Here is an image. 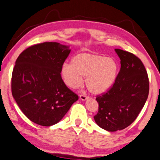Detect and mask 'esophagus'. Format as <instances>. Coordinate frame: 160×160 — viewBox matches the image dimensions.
I'll use <instances>...</instances> for the list:
<instances>
[{"label":"esophagus","mask_w":160,"mask_h":160,"mask_svg":"<svg viewBox=\"0 0 160 160\" xmlns=\"http://www.w3.org/2000/svg\"><path fill=\"white\" fill-rule=\"evenodd\" d=\"M80 98L81 100L85 101L88 99V97H87L86 94H80Z\"/></svg>","instance_id":"esophagus-1"}]
</instances>
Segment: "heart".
Wrapping results in <instances>:
<instances>
[{"label": "heart", "mask_w": 160, "mask_h": 160, "mask_svg": "<svg viewBox=\"0 0 160 160\" xmlns=\"http://www.w3.org/2000/svg\"><path fill=\"white\" fill-rule=\"evenodd\" d=\"M119 71L117 62L112 58L98 54L80 53L72 58V63L62 66L60 74L67 86L78 88L82 78L89 92L102 94L108 91L116 80Z\"/></svg>", "instance_id": "b5f03b06"}]
</instances>
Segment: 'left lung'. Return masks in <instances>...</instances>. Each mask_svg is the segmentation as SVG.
<instances>
[{"label":"left lung","instance_id":"8db88e82","mask_svg":"<svg viewBox=\"0 0 160 160\" xmlns=\"http://www.w3.org/2000/svg\"><path fill=\"white\" fill-rule=\"evenodd\" d=\"M120 59V72L112 88L97 96L98 112L94 117L100 128L122 130L138 116L149 93V80L142 62L131 52L115 48Z\"/></svg>","mask_w":160,"mask_h":160}]
</instances>
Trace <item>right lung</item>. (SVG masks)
<instances>
[{
  "label": "right lung",
  "instance_id": "obj_1",
  "mask_svg": "<svg viewBox=\"0 0 160 160\" xmlns=\"http://www.w3.org/2000/svg\"><path fill=\"white\" fill-rule=\"evenodd\" d=\"M69 46L45 42L18 56L12 75V94L28 119L42 126L58 123L78 100L60 74Z\"/></svg>",
  "mask_w": 160,
  "mask_h": 160
}]
</instances>
